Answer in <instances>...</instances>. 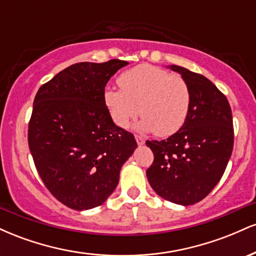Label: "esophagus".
<instances>
[{
    "label": "esophagus",
    "instance_id": "1",
    "mask_svg": "<svg viewBox=\"0 0 256 256\" xmlns=\"http://www.w3.org/2000/svg\"><path fill=\"white\" fill-rule=\"evenodd\" d=\"M136 140H137V144L138 146H143L144 144V138H142L140 136H136Z\"/></svg>",
    "mask_w": 256,
    "mask_h": 256
}]
</instances>
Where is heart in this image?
I'll return each mask as SVG.
<instances>
[{"label": "heart", "instance_id": "heart-1", "mask_svg": "<svg viewBox=\"0 0 256 256\" xmlns=\"http://www.w3.org/2000/svg\"><path fill=\"white\" fill-rule=\"evenodd\" d=\"M118 83L122 90L106 89L104 104L120 128H128L138 110L143 118L138 128L158 137L172 136L184 125L192 95L180 76L143 64L122 72Z\"/></svg>", "mask_w": 256, "mask_h": 256}]
</instances>
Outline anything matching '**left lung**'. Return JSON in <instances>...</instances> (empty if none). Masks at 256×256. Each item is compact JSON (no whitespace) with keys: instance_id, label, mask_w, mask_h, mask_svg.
<instances>
[{"instance_id":"obj_1","label":"left lung","mask_w":256,"mask_h":256,"mask_svg":"<svg viewBox=\"0 0 256 256\" xmlns=\"http://www.w3.org/2000/svg\"><path fill=\"white\" fill-rule=\"evenodd\" d=\"M185 79L192 101L184 125L162 140H146L154 162L146 178L155 192L182 206L204 200L219 183L234 149V124L228 98L210 79L171 64Z\"/></svg>"}]
</instances>
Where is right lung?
<instances>
[{
  "label": "right lung",
  "mask_w": 256,
  "mask_h": 256,
  "mask_svg": "<svg viewBox=\"0 0 256 256\" xmlns=\"http://www.w3.org/2000/svg\"><path fill=\"white\" fill-rule=\"evenodd\" d=\"M128 61L79 62L37 91L28 122V146L46 189L76 210L101 206L119 183L137 142L114 124L104 88Z\"/></svg>",
  "instance_id": "add662e5"
}]
</instances>
